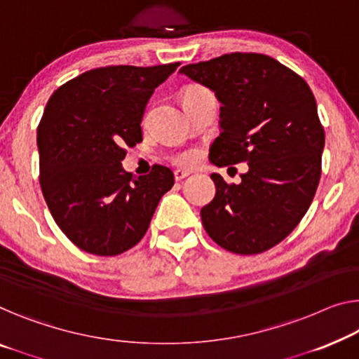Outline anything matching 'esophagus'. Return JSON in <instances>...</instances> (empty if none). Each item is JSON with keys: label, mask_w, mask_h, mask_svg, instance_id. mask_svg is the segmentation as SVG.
Listing matches in <instances>:
<instances>
[{"label": "esophagus", "mask_w": 359, "mask_h": 359, "mask_svg": "<svg viewBox=\"0 0 359 359\" xmlns=\"http://www.w3.org/2000/svg\"><path fill=\"white\" fill-rule=\"evenodd\" d=\"M185 177H189V172H187V170H180V169H177L174 172V179H175V182H180V180H184Z\"/></svg>", "instance_id": "1"}]
</instances>
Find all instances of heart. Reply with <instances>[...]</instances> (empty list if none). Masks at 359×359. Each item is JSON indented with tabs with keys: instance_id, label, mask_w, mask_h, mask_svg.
Listing matches in <instances>:
<instances>
[{
	"instance_id": "b5f03b06",
	"label": "heart",
	"mask_w": 359,
	"mask_h": 359,
	"mask_svg": "<svg viewBox=\"0 0 359 359\" xmlns=\"http://www.w3.org/2000/svg\"><path fill=\"white\" fill-rule=\"evenodd\" d=\"M211 92L208 90L206 87H203L200 83H190L187 85V87L182 90L180 93V98H182V103H189L191 100H196L200 98V96H205V95H210ZM198 159V151L195 149H184V151H179L175 153L172 156V161L179 165H191Z\"/></svg>"
}]
</instances>
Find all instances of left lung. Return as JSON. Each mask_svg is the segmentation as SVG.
<instances>
[{"label":"left lung","mask_w":359,"mask_h":359,"mask_svg":"<svg viewBox=\"0 0 359 359\" xmlns=\"http://www.w3.org/2000/svg\"><path fill=\"white\" fill-rule=\"evenodd\" d=\"M221 101V133L210 149L219 165L248 163L238 185L211 174L201 208L208 235L237 255L267 251L295 229L320 179L325 142L316 100L304 80L261 53H231L180 69Z\"/></svg>","instance_id":"left-lung-1"}]
</instances>
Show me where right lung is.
Returning <instances> with one entry per match:
<instances>
[{
  "instance_id": "add662e5",
  "label": "right lung",
  "mask_w": 359,
  "mask_h": 359,
  "mask_svg": "<svg viewBox=\"0 0 359 359\" xmlns=\"http://www.w3.org/2000/svg\"><path fill=\"white\" fill-rule=\"evenodd\" d=\"M179 66L96 67L48 100L36 128L40 185L57 227L80 250L116 256L135 247L172 189L165 165L133 179L121 161L126 147L143 140L149 96Z\"/></svg>"
}]
</instances>
